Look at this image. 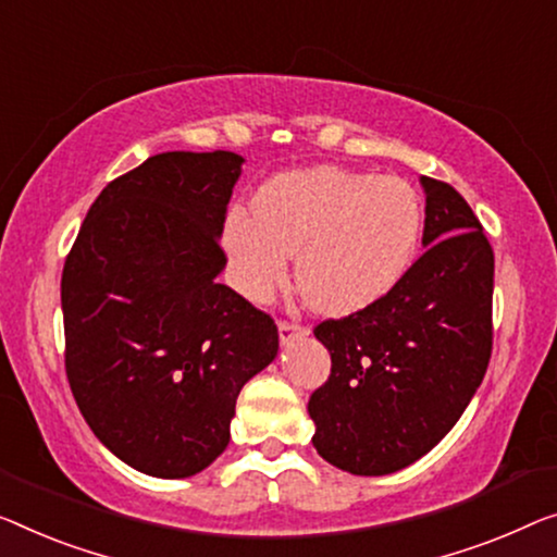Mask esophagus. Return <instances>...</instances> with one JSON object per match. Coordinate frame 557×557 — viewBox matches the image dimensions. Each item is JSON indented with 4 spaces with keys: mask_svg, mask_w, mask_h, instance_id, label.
I'll use <instances>...</instances> for the list:
<instances>
[{
    "mask_svg": "<svg viewBox=\"0 0 557 557\" xmlns=\"http://www.w3.org/2000/svg\"><path fill=\"white\" fill-rule=\"evenodd\" d=\"M277 330H280V343L282 345L295 343V339H302V337L310 335V330L302 327V325H295V322H287V320H282Z\"/></svg>",
    "mask_w": 557,
    "mask_h": 557,
    "instance_id": "esophagus-1",
    "label": "esophagus"
}]
</instances>
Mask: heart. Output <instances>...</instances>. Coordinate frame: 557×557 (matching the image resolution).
<instances>
[{"label":"heart","mask_w":557,"mask_h":557,"mask_svg":"<svg viewBox=\"0 0 557 557\" xmlns=\"http://www.w3.org/2000/svg\"><path fill=\"white\" fill-rule=\"evenodd\" d=\"M420 235L422 202L408 182L322 164L272 177L255 210L232 207L222 239L235 285L252 302L270 300L297 255L305 305L343 318L400 285Z\"/></svg>","instance_id":"1"}]
</instances>
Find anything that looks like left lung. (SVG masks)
I'll use <instances>...</instances> for the list:
<instances>
[{"label": "left lung", "mask_w": 557, "mask_h": 557, "mask_svg": "<svg viewBox=\"0 0 557 557\" xmlns=\"http://www.w3.org/2000/svg\"><path fill=\"white\" fill-rule=\"evenodd\" d=\"M420 185V260L380 302L314 327L332 370L307 403L312 445L352 475H389L433 450L491 362L493 247L458 189Z\"/></svg>", "instance_id": "obj_1"}]
</instances>
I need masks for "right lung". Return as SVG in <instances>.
<instances>
[{"label":"right lung","mask_w":557,"mask_h":557,"mask_svg":"<svg viewBox=\"0 0 557 557\" xmlns=\"http://www.w3.org/2000/svg\"><path fill=\"white\" fill-rule=\"evenodd\" d=\"M235 152H162L110 182L62 272L64 368L99 443L152 478L225 453L239 389L275 360L264 314L218 275Z\"/></svg>","instance_id":"right-lung-1"}]
</instances>
